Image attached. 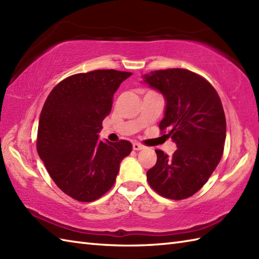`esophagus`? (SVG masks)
Wrapping results in <instances>:
<instances>
[{"instance_id": "obj_1", "label": "esophagus", "mask_w": 259, "mask_h": 259, "mask_svg": "<svg viewBox=\"0 0 259 259\" xmlns=\"http://www.w3.org/2000/svg\"><path fill=\"white\" fill-rule=\"evenodd\" d=\"M144 146H142L141 144H138V142H135V144L133 145V149L136 150V151H139V150H142L144 149Z\"/></svg>"}]
</instances>
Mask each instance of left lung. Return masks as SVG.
Wrapping results in <instances>:
<instances>
[{
    "label": "left lung",
    "mask_w": 259,
    "mask_h": 259,
    "mask_svg": "<svg viewBox=\"0 0 259 259\" xmlns=\"http://www.w3.org/2000/svg\"><path fill=\"white\" fill-rule=\"evenodd\" d=\"M144 83L166 101L159 123L178 149L169 157L156 150L157 162L147 171L151 188L169 199H186L207 183L224 152L226 118L218 93L202 76L185 69L152 71Z\"/></svg>",
    "instance_id": "left-lung-1"
}]
</instances>
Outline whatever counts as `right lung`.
Listing matches in <instances>:
<instances>
[{"label":"right lung","mask_w":259,"mask_h":259,"mask_svg":"<svg viewBox=\"0 0 259 259\" xmlns=\"http://www.w3.org/2000/svg\"><path fill=\"white\" fill-rule=\"evenodd\" d=\"M130 72L96 70L71 75L50 92L40 114L36 149L52 180L79 201L97 200L113 186L126 140L99 139L112 99Z\"/></svg>","instance_id":"right-lung-1"}]
</instances>
